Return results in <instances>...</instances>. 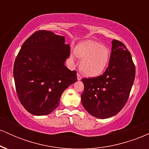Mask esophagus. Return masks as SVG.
Listing matches in <instances>:
<instances>
[{
  "label": "esophagus",
  "mask_w": 149,
  "mask_h": 149,
  "mask_svg": "<svg viewBox=\"0 0 149 149\" xmlns=\"http://www.w3.org/2000/svg\"><path fill=\"white\" fill-rule=\"evenodd\" d=\"M77 80H81V76H80V74H78V73L77 74Z\"/></svg>",
  "instance_id": "obj_1"
}]
</instances>
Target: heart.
<instances>
[{"label": "heart", "instance_id": "b5f03b06", "mask_svg": "<svg viewBox=\"0 0 149 149\" xmlns=\"http://www.w3.org/2000/svg\"><path fill=\"white\" fill-rule=\"evenodd\" d=\"M111 57V50L100 42L89 40L82 42L71 52V64L76 63L77 57L81 59L79 69L85 76L93 78L100 76L107 68Z\"/></svg>", "mask_w": 149, "mask_h": 149}]
</instances>
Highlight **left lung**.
Returning <instances> with one entry per match:
<instances>
[{
	"label": "left lung",
	"mask_w": 149,
	"mask_h": 149,
	"mask_svg": "<svg viewBox=\"0 0 149 149\" xmlns=\"http://www.w3.org/2000/svg\"><path fill=\"white\" fill-rule=\"evenodd\" d=\"M135 78L130 52L123 42L113 40L110 60L103 74L83 78V107L90 115L105 119L116 115L125 105Z\"/></svg>",
	"instance_id": "1"
}]
</instances>
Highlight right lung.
I'll return each mask as SVG.
<instances>
[{
    "label": "right lung",
    "mask_w": 149,
    "mask_h": 149,
    "mask_svg": "<svg viewBox=\"0 0 149 149\" xmlns=\"http://www.w3.org/2000/svg\"><path fill=\"white\" fill-rule=\"evenodd\" d=\"M70 46L65 37L38 31L22 45L13 75L19 100L35 116H45L59 106L61 94L77 81L76 71L66 67Z\"/></svg>",
    "instance_id": "1"
}]
</instances>
